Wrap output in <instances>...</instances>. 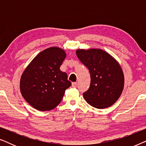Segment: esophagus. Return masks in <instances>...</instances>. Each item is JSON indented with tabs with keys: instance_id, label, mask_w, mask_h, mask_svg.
Returning <instances> with one entry per match:
<instances>
[{
	"instance_id": "obj_1",
	"label": "esophagus",
	"mask_w": 146,
	"mask_h": 146,
	"mask_svg": "<svg viewBox=\"0 0 146 146\" xmlns=\"http://www.w3.org/2000/svg\"><path fill=\"white\" fill-rule=\"evenodd\" d=\"M77 85H78V84L76 82H72V86L73 88H76Z\"/></svg>"
}]
</instances>
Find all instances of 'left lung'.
Wrapping results in <instances>:
<instances>
[{
    "mask_svg": "<svg viewBox=\"0 0 146 146\" xmlns=\"http://www.w3.org/2000/svg\"><path fill=\"white\" fill-rule=\"evenodd\" d=\"M76 55L89 70L90 85L83 93L85 100L98 109L113 105L122 93L124 76L116 60L101 49H78Z\"/></svg>",
    "mask_w": 146,
    "mask_h": 146,
    "instance_id": "left-lung-1",
    "label": "left lung"
}]
</instances>
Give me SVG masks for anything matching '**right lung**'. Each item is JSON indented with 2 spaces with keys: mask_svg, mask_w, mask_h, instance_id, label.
<instances>
[{
  "mask_svg": "<svg viewBox=\"0 0 146 146\" xmlns=\"http://www.w3.org/2000/svg\"><path fill=\"white\" fill-rule=\"evenodd\" d=\"M66 56L60 48H48L40 52L23 72L20 81L21 94L37 110L56 107L72 85L67 74L60 70Z\"/></svg>",
  "mask_w": 146,
  "mask_h": 146,
  "instance_id": "1",
  "label": "right lung"
}]
</instances>
